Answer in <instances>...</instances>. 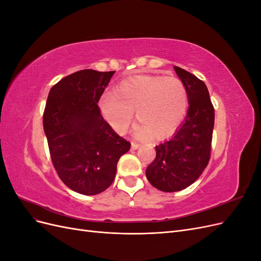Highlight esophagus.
<instances>
[{
	"label": "esophagus",
	"mask_w": 261,
	"mask_h": 261,
	"mask_svg": "<svg viewBox=\"0 0 261 261\" xmlns=\"http://www.w3.org/2000/svg\"><path fill=\"white\" fill-rule=\"evenodd\" d=\"M139 146H140V145H139L138 143H136V141H133V143H132V149H133V150L138 149Z\"/></svg>",
	"instance_id": "esophagus-1"
}]
</instances>
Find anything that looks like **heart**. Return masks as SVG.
Listing matches in <instances>:
<instances>
[{
	"instance_id": "heart-1",
	"label": "heart",
	"mask_w": 261,
	"mask_h": 261,
	"mask_svg": "<svg viewBox=\"0 0 261 261\" xmlns=\"http://www.w3.org/2000/svg\"><path fill=\"white\" fill-rule=\"evenodd\" d=\"M188 93L176 77L138 75L121 82L115 92H106L99 100V110L107 123L117 133H125L134 120L139 123L136 135L148 139L172 135L184 121L188 110Z\"/></svg>"
}]
</instances>
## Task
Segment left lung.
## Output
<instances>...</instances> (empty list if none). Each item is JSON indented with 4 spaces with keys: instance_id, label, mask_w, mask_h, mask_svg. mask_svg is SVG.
<instances>
[{
    "instance_id": "1",
    "label": "left lung",
    "mask_w": 261,
    "mask_h": 261,
    "mask_svg": "<svg viewBox=\"0 0 261 261\" xmlns=\"http://www.w3.org/2000/svg\"><path fill=\"white\" fill-rule=\"evenodd\" d=\"M174 69L187 89V116L174 136L155 146L156 155L146 170L150 184L167 193L192 185L206 169L215 125V109L206 84L183 68Z\"/></svg>"
}]
</instances>
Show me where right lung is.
<instances>
[{"label":"right lung","mask_w":261,"mask_h":261,"mask_svg":"<svg viewBox=\"0 0 261 261\" xmlns=\"http://www.w3.org/2000/svg\"><path fill=\"white\" fill-rule=\"evenodd\" d=\"M115 73L83 69L55 84L43 112L53 167L67 187L97 195L111 186L130 143L101 115L98 102Z\"/></svg>","instance_id":"obj_1"}]
</instances>
